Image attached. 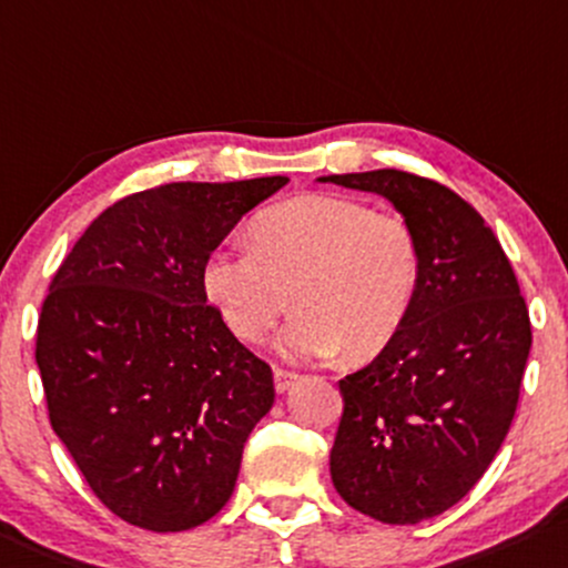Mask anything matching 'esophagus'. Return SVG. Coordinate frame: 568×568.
Listing matches in <instances>:
<instances>
[{"label": "esophagus", "mask_w": 568, "mask_h": 568, "mask_svg": "<svg viewBox=\"0 0 568 568\" xmlns=\"http://www.w3.org/2000/svg\"><path fill=\"white\" fill-rule=\"evenodd\" d=\"M297 378H301V375L292 373V369H284V367L273 369V381H276V392H278V394L290 392V388L297 384Z\"/></svg>", "instance_id": "esophagus-1"}]
</instances>
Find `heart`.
I'll return each instance as SVG.
<instances>
[{"instance_id": "b5f03b06", "label": "heart", "mask_w": 568, "mask_h": 568, "mask_svg": "<svg viewBox=\"0 0 568 568\" xmlns=\"http://www.w3.org/2000/svg\"><path fill=\"white\" fill-rule=\"evenodd\" d=\"M422 273V241L405 216L311 193L254 216L250 246H214L201 284L244 343L263 341L292 303L297 314L276 341L286 359L343 348L362 362L403 333Z\"/></svg>"}]
</instances>
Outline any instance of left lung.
<instances>
[{
    "instance_id": "left-lung-1",
    "label": "left lung",
    "mask_w": 568,
    "mask_h": 568,
    "mask_svg": "<svg viewBox=\"0 0 568 568\" xmlns=\"http://www.w3.org/2000/svg\"><path fill=\"white\" fill-rule=\"evenodd\" d=\"M322 182L384 195L422 241L410 316L341 381L329 450L346 505L381 524H422L462 501L505 443L531 348L526 301L499 239L445 184L397 169Z\"/></svg>"
}]
</instances>
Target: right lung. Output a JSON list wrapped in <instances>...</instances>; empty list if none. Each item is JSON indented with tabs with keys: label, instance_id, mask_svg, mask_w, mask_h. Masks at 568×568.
<instances>
[{
	"label": "right lung",
	"instance_id": "obj_1",
	"mask_svg": "<svg viewBox=\"0 0 568 568\" xmlns=\"http://www.w3.org/2000/svg\"><path fill=\"white\" fill-rule=\"evenodd\" d=\"M290 182H171L112 203L55 271L37 324L50 426L99 501L146 531H187L231 499L276 388L206 303L201 265Z\"/></svg>",
	"mask_w": 568,
	"mask_h": 568
}]
</instances>
